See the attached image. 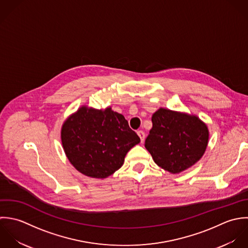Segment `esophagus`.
<instances>
[{
  "label": "esophagus",
  "mask_w": 248,
  "mask_h": 248,
  "mask_svg": "<svg viewBox=\"0 0 248 248\" xmlns=\"http://www.w3.org/2000/svg\"><path fill=\"white\" fill-rule=\"evenodd\" d=\"M137 134H138V136L140 137V139H141V142L143 143V142L145 141V137H146V135H145V132H144L143 130H139V131H137Z\"/></svg>",
  "instance_id": "34e87169"
}]
</instances>
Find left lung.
Listing matches in <instances>:
<instances>
[{
	"instance_id": "obj_1",
	"label": "left lung",
	"mask_w": 248,
	"mask_h": 248,
	"mask_svg": "<svg viewBox=\"0 0 248 248\" xmlns=\"http://www.w3.org/2000/svg\"><path fill=\"white\" fill-rule=\"evenodd\" d=\"M151 121L152 128L145 147L160 168L173 174L179 173L203 156L209 130L198 116L161 107L152 115Z\"/></svg>"
}]
</instances>
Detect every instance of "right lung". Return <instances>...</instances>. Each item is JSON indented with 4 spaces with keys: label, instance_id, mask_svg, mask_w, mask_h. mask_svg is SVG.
<instances>
[{
    "label": "right lung",
    "instance_id": "obj_1",
    "mask_svg": "<svg viewBox=\"0 0 248 248\" xmlns=\"http://www.w3.org/2000/svg\"><path fill=\"white\" fill-rule=\"evenodd\" d=\"M61 143L77 170L103 179L123 166L126 153L140 138L110 106L96 109L82 105L63 123Z\"/></svg>",
    "mask_w": 248,
    "mask_h": 248
}]
</instances>
